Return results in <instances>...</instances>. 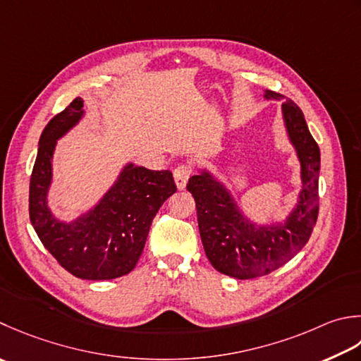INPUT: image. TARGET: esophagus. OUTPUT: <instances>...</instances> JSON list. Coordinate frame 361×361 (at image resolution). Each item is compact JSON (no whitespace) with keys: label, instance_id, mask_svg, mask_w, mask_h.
<instances>
[{"label":"esophagus","instance_id":"obj_1","mask_svg":"<svg viewBox=\"0 0 361 361\" xmlns=\"http://www.w3.org/2000/svg\"><path fill=\"white\" fill-rule=\"evenodd\" d=\"M190 175H192V167H190L189 164H181L178 167H175L173 178L176 183V188L185 189L188 185V180L190 178Z\"/></svg>","mask_w":361,"mask_h":361}]
</instances>
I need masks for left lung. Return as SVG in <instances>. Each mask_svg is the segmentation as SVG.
Masks as SVG:
<instances>
[{
  "label": "left lung",
  "instance_id": "8db88e82",
  "mask_svg": "<svg viewBox=\"0 0 361 361\" xmlns=\"http://www.w3.org/2000/svg\"><path fill=\"white\" fill-rule=\"evenodd\" d=\"M266 100H280L277 92L266 90ZM289 142L300 162L302 189L298 203L283 222L258 225L247 219L230 190L213 173L202 171L189 178L199 219L203 249L216 271L239 280L271 274L288 263L308 243L319 213L321 153L298 104H281Z\"/></svg>",
  "mask_w": 361,
  "mask_h": 361
}]
</instances>
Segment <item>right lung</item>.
<instances>
[{
  "label": "right lung",
  "mask_w": 361,
  "mask_h": 361,
  "mask_svg": "<svg viewBox=\"0 0 361 361\" xmlns=\"http://www.w3.org/2000/svg\"><path fill=\"white\" fill-rule=\"evenodd\" d=\"M82 98L76 97L42 131L30 183V219L42 244L63 269L82 280H112L137 264L152 221L176 186L172 172L128 162L87 213L68 224L54 217L48 207L53 153L58 139L82 118Z\"/></svg>",
  "instance_id": "add662e5"
}]
</instances>
